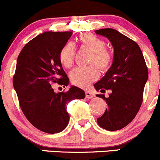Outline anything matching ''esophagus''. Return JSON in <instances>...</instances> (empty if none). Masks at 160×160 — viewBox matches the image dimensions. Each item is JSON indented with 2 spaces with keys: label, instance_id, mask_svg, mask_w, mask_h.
I'll use <instances>...</instances> for the list:
<instances>
[{
  "label": "esophagus",
  "instance_id": "esophagus-1",
  "mask_svg": "<svg viewBox=\"0 0 160 160\" xmlns=\"http://www.w3.org/2000/svg\"><path fill=\"white\" fill-rule=\"evenodd\" d=\"M85 94H86V97H87V99H91V98H93V97H95V94H94L93 92L89 91V90L86 91Z\"/></svg>",
  "mask_w": 160,
  "mask_h": 160
}]
</instances>
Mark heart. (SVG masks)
Returning a JSON list of instances; mask_svg holds the SVG:
<instances>
[{
  "label": "heart",
  "mask_w": 160,
  "mask_h": 160,
  "mask_svg": "<svg viewBox=\"0 0 160 160\" xmlns=\"http://www.w3.org/2000/svg\"><path fill=\"white\" fill-rule=\"evenodd\" d=\"M77 40L80 46L88 48L93 52L90 63H95L101 71H106L110 68L113 61V55L105 48L106 43L103 40L92 33H84L80 35ZM74 57V48L70 43L63 45L59 53L60 63L66 68L72 67ZM97 67L93 64L86 67H76L70 72V80L78 87H87L98 77Z\"/></svg>",
  "instance_id": "heart-1"
}]
</instances>
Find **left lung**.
Here are the masks:
<instances>
[{"label":"left lung","instance_id":"obj_1","mask_svg":"<svg viewBox=\"0 0 160 160\" xmlns=\"http://www.w3.org/2000/svg\"><path fill=\"white\" fill-rule=\"evenodd\" d=\"M105 37L114 49L112 66L105 76L94 84L98 91L111 90L109 97L103 99L108 107L97 118L99 126L109 131L122 129L135 118L141 107L143 90L148 80V69L139 45L112 28L95 31Z\"/></svg>","mask_w":160,"mask_h":160}]
</instances>
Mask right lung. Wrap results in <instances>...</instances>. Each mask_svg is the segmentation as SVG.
Masks as SVG:
<instances>
[{
    "label": "right lung",
    "instance_id": "right-lung-1",
    "mask_svg": "<svg viewBox=\"0 0 160 160\" xmlns=\"http://www.w3.org/2000/svg\"><path fill=\"white\" fill-rule=\"evenodd\" d=\"M73 32H44L28 42L17 60L13 84L28 121L40 131L56 133L70 120L66 105L85 97L82 89L71 86L66 92L53 91L51 83L67 87L69 78L59 59L60 50Z\"/></svg>",
    "mask_w": 160,
    "mask_h": 160
}]
</instances>
